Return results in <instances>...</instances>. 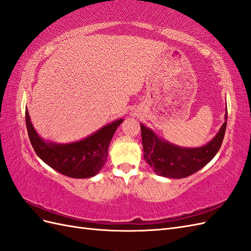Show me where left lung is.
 I'll return each instance as SVG.
<instances>
[{
	"mask_svg": "<svg viewBox=\"0 0 251 251\" xmlns=\"http://www.w3.org/2000/svg\"><path fill=\"white\" fill-rule=\"evenodd\" d=\"M227 125L225 122L219 132L201 147H181L162 139L141 123L144 159L156 175L170 178L189 176L207 165L219 151L223 142Z\"/></svg>",
	"mask_w": 251,
	"mask_h": 251,
	"instance_id": "obj_1",
	"label": "left lung"
}]
</instances>
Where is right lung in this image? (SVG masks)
Segmentation results:
<instances>
[{
	"label": "right lung",
	"mask_w": 251,
	"mask_h": 251,
	"mask_svg": "<svg viewBox=\"0 0 251 251\" xmlns=\"http://www.w3.org/2000/svg\"><path fill=\"white\" fill-rule=\"evenodd\" d=\"M25 118L28 135L35 153L58 173L75 178L91 177L100 173L106 163L113 134L124 121L116 120L80 141L60 144L40 137L33 128L27 108Z\"/></svg>",
	"instance_id": "obj_1"
}]
</instances>
